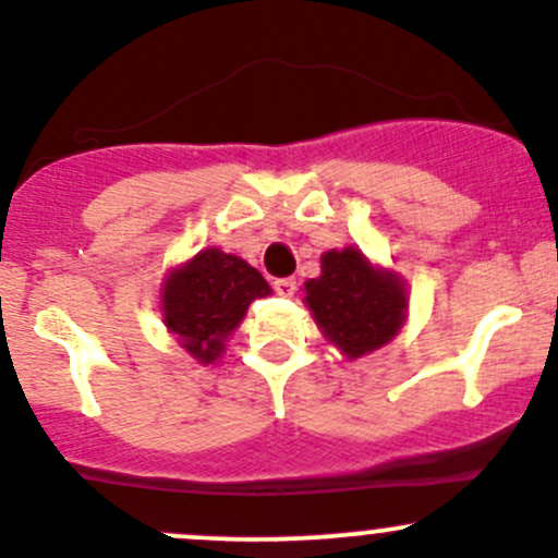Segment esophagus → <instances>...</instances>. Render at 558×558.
<instances>
[{
	"instance_id": "obj_1",
	"label": "esophagus",
	"mask_w": 558,
	"mask_h": 558,
	"mask_svg": "<svg viewBox=\"0 0 558 558\" xmlns=\"http://www.w3.org/2000/svg\"><path fill=\"white\" fill-rule=\"evenodd\" d=\"M295 287H298V281L292 279V277H284V279H277V281H274V290H277L281 298L295 295Z\"/></svg>"
}]
</instances>
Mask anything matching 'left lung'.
Here are the masks:
<instances>
[{"instance_id": "obj_1", "label": "left lung", "mask_w": 558, "mask_h": 558, "mask_svg": "<svg viewBox=\"0 0 558 558\" xmlns=\"http://www.w3.org/2000/svg\"><path fill=\"white\" fill-rule=\"evenodd\" d=\"M323 274L303 284L306 306L341 355L361 357L388 344L407 319V290L393 271L372 266L361 250H330Z\"/></svg>"}]
</instances>
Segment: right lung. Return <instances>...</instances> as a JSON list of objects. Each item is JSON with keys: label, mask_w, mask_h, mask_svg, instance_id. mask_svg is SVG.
Listing matches in <instances>:
<instances>
[{"label": "right lung", "mask_w": 558, "mask_h": 558, "mask_svg": "<svg viewBox=\"0 0 558 558\" xmlns=\"http://www.w3.org/2000/svg\"><path fill=\"white\" fill-rule=\"evenodd\" d=\"M263 295H271V287L257 268L208 246L168 274L162 284V317L195 361L214 363L250 303Z\"/></svg>", "instance_id": "1"}]
</instances>
